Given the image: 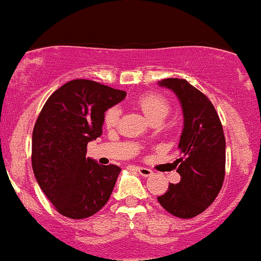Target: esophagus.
<instances>
[{"label": "esophagus", "mask_w": 261, "mask_h": 261, "mask_svg": "<svg viewBox=\"0 0 261 261\" xmlns=\"http://www.w3.org/2000/svg\"><path fill=\"white\" fill-rule=\"evenodd\" d=\"M137 172H139L142 176H146V178H147V176L153 175V172H152L151 169L145 168V167H139V168H137Z\"/></svg>", "instance_id": "1"}]
</instances>
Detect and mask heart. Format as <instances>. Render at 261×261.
Listing matches in <instances>:
<instances>
[{
	"mask_svg": "<svg viewBox=\"0 0 261 261\" xmlns=\"http://www.w3.org/2000/svg\"><path fill=\"white\" fill-rule=\"evenodd\" d=\"M136 103L142 113L153 122L162 121L170 112L169 101L155 93H146L141 95ZM119 115H120V110L118 107L109 108L104 114V125L107 127L115 126L119 120Z\"/></svg>",
	"mask_w": 261,
	"mask_h": 261,
	"instance_id": "1",
	"label": "heart"
}]
</instances>
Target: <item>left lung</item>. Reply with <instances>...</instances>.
Instances as JSON below:
<instances>
[{
  "mask_svg": "<svg viewBox=\"0 0 261 261\" xmlns=\"http://www.w3.org/2000/svg\"><path fill=\"white\" fill-rule=\"evenodd\" d=\"M162 87L172 89L180 100L184 128L178 148V184H169L158 196L162 207L173 216L193 218L215 201L226 173V140L218 114L210 99L188 81L166 79Z\"/></svg>",
  "mask_w": 261,
  "mask_h": 261,
  "instance_id": "8db88e82",
  "label": "left lung"
}]
</instances>
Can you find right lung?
Returning <instances> with one entry per match:
<instances>
[{
	"mask_svg": "<svg viewBox=\"0 0 261 261\" xmlns=\"http://www.w3.org/2000/svg\"><path fill=\"white\" fill-rule=\"evenodd\" d=\"M126 97L120 89L73 80L44 104L32 137V166L39 187L62 216L82 220L108 202L121 169L86 158L101 135L104 113Z\"/></svg>",
	"mask_w": 261,
	"mask_h": 261,
	"instance_id": "obj_1",
	"label": "right lung"
}]
</instances>
